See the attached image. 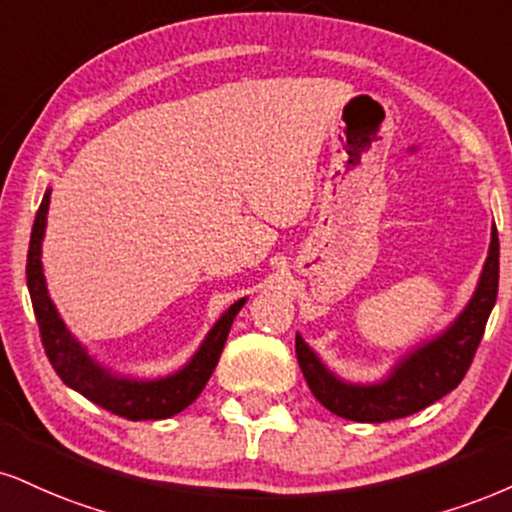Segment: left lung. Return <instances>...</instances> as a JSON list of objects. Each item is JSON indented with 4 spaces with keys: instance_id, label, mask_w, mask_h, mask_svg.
Listing matches in <instances>:
<instances>
[{
    "instance_id": "left-lung-1",
    "label": "left lung",
    "mask_w": 512,
    "mask_h": 512,
    "mask_svg": "<svg viewBox=\"0 0 512 512\" xmlns=\"http://www.w3.org/2000/svg\"><path fill=\"white\" fill-rule=\"evenodd\" d=\"M498 293V233H491V248L482 279L470 305L446 334L424 343L393 369L391 377L374 386L343 384L319 357L295 336V355L307 386L315 398L338 417L353 422H389L415 415L451 393L463 381L482 341L486 319L494 310Z\"/></svg>"
}]
</instances>
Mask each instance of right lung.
<instances>
[{"label":"right lung","instance_id":"add662e5","mask_svg":"<svg viewBox=\"0 0 512 512\" xmlns=\"http://www.w3.org/2000/svg\"><path fill=\"white\" fill-rule=\"evenodd\" d=\"M49 193L52 190H47L45 197H42V205L38 214H35L33 233H30L26 279L30 300H33L35 319H38L40 326L42 348H45V355L52 362L54 372L73 391L83 393L95 405H100V408L114 412L119 417H126V420H166V417L186 410L200 396L202 389H205L209 377H212L221 350H224L226 336L231 331L233 317L238 315L245 298L233 303L221 315L219 322L214 324V329L209 331L205 343H202L200 350L193 355V360L181 372L155 381L112 377L107 369L95 365L90 360V355L80 348V343L69 334V329L61 322L59 312L54 310L52 300L47 295L45 274H42L40 262V245L42 236H45Z\"/></svg>","mask_w":512,"mask_h":512}]
</instances>
